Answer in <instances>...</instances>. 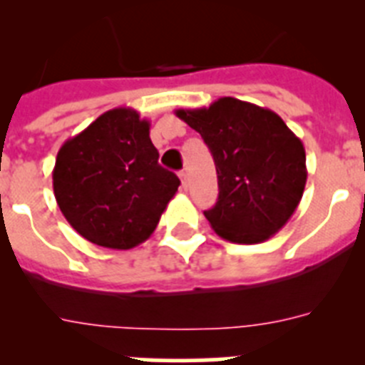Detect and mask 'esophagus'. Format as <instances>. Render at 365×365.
Returning a JSON list of instances; mask_svg holds the SVG:
<instances>
[{
  "mask_svg": "<svg viewBox=\"0 0 365 365\" xmlns=\"http://www.w3.org/2000/svg\"><path fill=\"white\" fill-rule=\"evenodd\" d=\"M188 173H186V170H182V172H179V177H180V182H182V188H186V182H188Z\"/></svg>",
  "mask_w": 365,
  "mask_h": 365,
  "instance_id": "1",
  "label": "esophagus"
}]
</instances>
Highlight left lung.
I'll list each match as a JSON object with an SVG mask.
<instances>
[{
  "instance_id": "obj_1",
  "label": "left lung",
  "mask_w": 365,
  "mask_h": 365,
  "mask_svg": "<svg viewBox=\"0 0 365 365\" xmlns=\"http://www.w3.org/2000/svg\"><path fill=\"white\" fill-rule=\"evenodd\" d=\"M175 115L201 135L214 157L219 195L205 212L212 228L240 245L263 243L282 230L307 182L305 148L282 117L232 96Z\"/></svg>"
}]
</instances>
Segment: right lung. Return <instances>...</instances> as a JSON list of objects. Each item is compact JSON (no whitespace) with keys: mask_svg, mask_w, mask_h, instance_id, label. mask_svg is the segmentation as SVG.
<instances>
[{"mask_svg":"<svg viewBox=\"0 0 365 365\" xmlns=\"http://www.w3.org/2000/svg\"><path fill=\"white\" fill-rule=\"evenodd\" d=\"M179 185L159 164L150 122L131 108L106 111L66 140L53 170L54 197L71 227L115 250L153 234Z\"/></svg>","mask_w":365,"mask_h":365,"instance_id":"add662e5","label":"right lung"}]
</instances>
